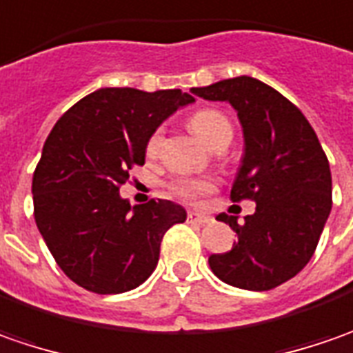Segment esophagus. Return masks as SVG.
Instances as JSON below:
<instances>
[{
  "label": "esophagus",
  "instance_id": "34e87169",
  "mask_svg": "<svg viewBox=\"0 0 353 353\" xmlns=\"http://www.w3.org/2000/svg\"><path fill=\"white\" fill-rule=\"evenodd\" d=\"M189 223H199V225H207V223H211L213 219L209 216V214H201V213H195V211H191L188 214Z\"/></svg>",
  "mask_w": 353,
  "mask_h": 353
}]
</instances>
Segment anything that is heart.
I'll use <instances>...</instances> for the list:
<instances>
[{
  "label": "heart",
  "instance_id": "1",
  "mask_svg": "<svg viewBox=\"0 0 353 353\" xmlns=\"http://www.w3.org/2000/svg\"><path fill=\"white\" fill-rule=\"evenodd\" d=\"M189 127L191 130L199 137L203 142H207L209 146L216 144L221 139L230 137L232 139V125L221 111L214 109H203L199 113L189 119ZM160 144H162V130H154L152 137L146 142V154L154 158L156 154L160 152ZM214 183L209 179H193V177H179L176 179L170 189L172 193L177 195L179 199L183 201H199L203 195H207L209 191H213Z\"/></svg>",
  "mask_w": 353,
  "mask_h": 353
}]
</instances>
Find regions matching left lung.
<instances>
[{
	"label": "left lung",
	"mask_w": 353,
	"mask_h": 353,
	"mask_svg": "<svg viewBox=\"0 0 353 353\" xmlns=\"http://www.w3.org/2000/svg\"><path fill=\"white\" fill-rule=\"evenodd\" d=\"M191 93L228 101L244 130V158L230 199L256 201V213L219 214L236 232L225 254H211L213 274L228 285L270 291L312 258L332 209V176L314 128L293 105L260 79L240 76Z\"/></svg>",
	"instance_id": "left-lung-1"
}]
</instances>
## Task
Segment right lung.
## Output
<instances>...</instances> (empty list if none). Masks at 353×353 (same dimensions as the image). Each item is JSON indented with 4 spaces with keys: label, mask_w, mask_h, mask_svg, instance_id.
<instances>
[{
    "label": "right lung",
    "mask_w": 353,
    "mask_h": 353,
    "mask_svg": "<svg viewBox=\"0 0 353 353\" xmlns=\"http://www.w3.org/2000/svg\"><path fill=\"white\" fill-rule=\"evenodd\" d=\"M195 101L181 90L103 88L58 119L32 174L34 221L60 270L97 295L144 283L160 258L165 230L185 221L168 199L130 207L119 188L144 164L160 123Z\"/></svg>",
    "instance_id": "1"
}]
</instances>
